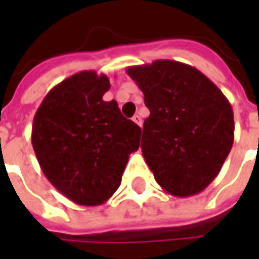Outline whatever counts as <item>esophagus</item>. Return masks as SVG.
Returning <instances> with one entry per match:
<instances>
[{
	"mask_svg": "<svg viewBox=\"0 0 259 259\" xmlns=\"http://www.w3.org/2000/svg\"><path fill=\"white\" fill-rule=\"evenodd\" d=\"M132 119H133V121L136 122V123H137L138 126H142V118L140 117V115H137V114H136V115H134V117L132 118Z\"/></svg>",
	"mask_w": 259,
	"mask_h": 259,
	"instance_id": "esophagus-1",
	"label": "esophagus"
}]
</instances>
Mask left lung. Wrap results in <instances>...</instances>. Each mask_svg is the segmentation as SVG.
Masks as SVG:
<instances>
[{
    "instance_id": "obj_1",
    "label": "left lung",
    "mask_w": 259,
    "mask_h": 259,
    "mask_svg": "<svg viewBox=\"0 0 259 259\" xmlns=\"http://www.w3.org/2000/svg\"><path fill=\"white\" fill-rule=\"evenodd\" d=\"M127 75L150 111L141 148L156 181L177 197L201 192L233 148L229 99L195 67L175 60L129 67Z\"/></svg>"
}]
</instances>
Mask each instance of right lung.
<instances>
[{"mask_svg":"<svg viewBox=\"0 0 259 259\" xmlns=\"http://www.w3.org/2000/svg\"><path fill=\"white\" fill-rule=\"evenodd\" d=\"M106 75L82 71L55 86L33 118L32 145L42 173L76 204L99 205L121 184L141 129L115 101L105 102Z\"/></svg>","mask_w":259,"mask_h":259,"instance_id":"add662e5","label":"right lung"}]
</instances>
